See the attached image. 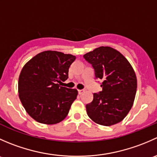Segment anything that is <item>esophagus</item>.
<instances>
[{
  "label": "esophagus",
  "mask_w": 157,
  "mask_h": 157,
  "mask_svg": "<svg viewBox=\"0 0 157 157\" xmlns=\"http://www.w3.org/2000/svg\"><path fill=\"white\" fill-rule=\"evenodd\" d=\"M83 92H84V91H83V90H78V94H79V95H81L82 93H83Z\"/></svg>",
  "instance_id": "1"
}]
</instances>
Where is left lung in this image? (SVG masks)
<instances>
[{
  "label": "left lung",
  "instance_id": "8db88e82",
  "mask_svg": "<svg viewBox=\"0 0 157 157\" xmlns=\"http://www.w3.org/2000/svg\"><path fill=\"white\" fill-rule=\"evenodd\" d=\"M92 64L96 78L102 80L99 93H93L86 105L90 119L100 125L111 126L122 121L134 104L137 77L132 66L120 52L101 46L83 55Z\"/></svg>",
  "mask_w": 157,
  "mask_h": 157
}]
</instances>
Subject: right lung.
Here are the masks:
<instances>
[{
  "label": "right lung",
  "mask_w": 157,
  "mask_h": 157,
  "mask_svg": "<svg viewBox=\"0 0 157 157\" xmlns=\"http://www.w3.org/2000/svg\"><path fill=\"white\" fill-rule=\"evenodd\" d=\"M75 59L71 54L45 51L23 66L19 77V97L36 121L55 124L66 118L78 92L59 83L68 78L69 67Z\"/></svg>",
  "instance_id": "right-lung-1"
}]
</instances>
